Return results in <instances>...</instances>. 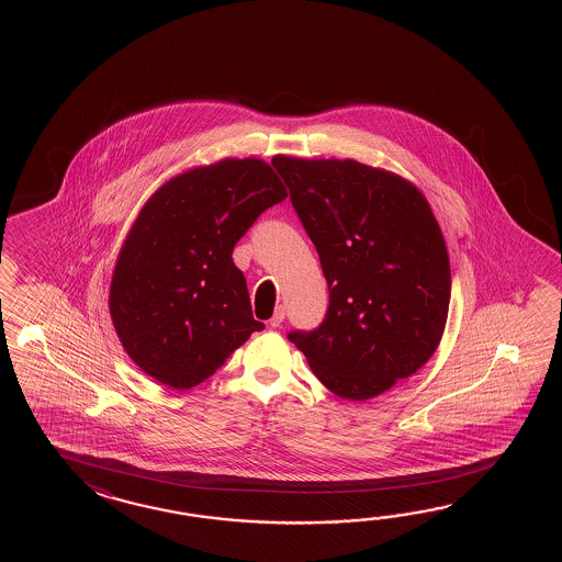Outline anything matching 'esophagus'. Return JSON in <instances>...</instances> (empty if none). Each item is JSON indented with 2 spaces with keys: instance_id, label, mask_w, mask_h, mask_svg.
<instances>
[{
  "instance_id": "esophagus-1",
  "label": "esophagus",
  "mask_w": 562,
  "mask_h": 562,
  "mask_svg": "<svg viewBox=\"0 0 562 562\" xmlns=\"http://www.w3.org/2000/svg\"><path fill=\"white\" fill-rule=\"evenodd\" d=\"M283 322H285V307L279 305V307H276V313H273V317L269 319V323H271V327H279Z\"/></svg>"
}]
</instances>
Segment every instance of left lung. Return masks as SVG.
<instances>
[{"label": "left lung", "mask_w": 562, "mask_h": 562, "mask_svg": "<svg viewBox=\"0 0 562 562\" xmlns=\"http://www.w3.org/2000/svg\"><path fill=\"white\" fill-rule=\"evenodd\" d=\"M329 286L319 327L286 339L344 400H370L406 380L440 344L450 261L424 194L356 160L273 158Z\"/></svg>", "instance_id": "1"}]
</instances>
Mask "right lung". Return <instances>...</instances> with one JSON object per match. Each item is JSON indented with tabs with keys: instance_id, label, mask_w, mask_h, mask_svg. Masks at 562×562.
Segmentation results:
<instances>
[{
	"instance_id": "obj_1",
	"label": "right lung",
	"mask_w": 562,
	"mask_h": 562,
	"mask_svg": "<svg viewBox=\"0 0 562 562\" xmlns=\"http://www.w3.org/2000/svg\"><path fill=\"white\" fill-rule=\"evenodd\" d=\"M285 196L263 160L227 158L168 180L144 204L110 286L116 334L140 370L189 390L265 329L231 255Z\"/></svg>"
}]
</instances>
